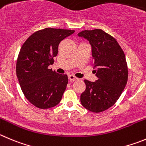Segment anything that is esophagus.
Returning <instances> with one entry per match:
<instances>
[{"label":"esophagus","mask_w":146,"mask_h":146,"mask_svg":"<svg viewBox=\"0 0 146 146\" xmlns=\"http://www.w3.org/2000/svg\"><path fill=\"white\" fill-rule=\"evenodd\" d=\"M68 79L70 80V81H78V78H76V76H73V75H69Z\"/></svg>","instance_id":"obj_1"}]
</instances>
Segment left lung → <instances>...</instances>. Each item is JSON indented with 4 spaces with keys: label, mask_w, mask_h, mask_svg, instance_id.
I'll return each mask as SVG.
<instances>
[{
    "label": "left lung",
    "mask_w": 146,
    "mask_h": 146,
    "mask_svg": "<svg viewBox=\"0 0 146 146\" xmlns=\"http://www.w3.org/2000/svg\"><path fill=\"white\" fill-rule=\"evenodd\" d=\"M92 46L95 82L84 80L86 90L81 95L83 107L93 112H102L115 104L128 78L125 53L117 40L103 30H84L78 34Z\"/></svg>",
    "instance_id": "obj_1"
}]
</instances>
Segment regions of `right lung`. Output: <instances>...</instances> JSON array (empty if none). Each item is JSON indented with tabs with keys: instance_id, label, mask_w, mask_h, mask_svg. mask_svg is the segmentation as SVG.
<instances>
[{
	"instance_id": "right-lung-1",
	"label": "right lung",
	"mask_w": 146,
	"mask_h": 146,
	"mask_svg": "<svg viewBox=\"0 0 146 146\" xmlns=\"http://www.w3.org/2000/svg\"><path fill=\"white\" fill-rule=\"evenodd\" d=\"M74 30L46 28L32 34L23 44L16 62V76L27 100L39 109L58 105L68 84V76L49 69L60 42Z\"/></svg>"
}]
</instances>
